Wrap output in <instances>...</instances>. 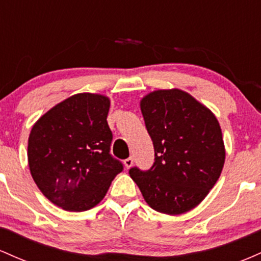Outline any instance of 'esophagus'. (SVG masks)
<instances>
[{
    "label": "esophagus",
    "mask_w": 261,
    "mask_h": 261,
    "mask_svg": "<svg viewBox=\"0 0 261 261\" xmlns=\"http://www.w3.org/2000/svg\"><path fill=\"white\" fill-rule=\"evenodd\" d=\"M124 164H125V167H126V169L131 168V167H133V164H134V158L133 157H128L127 160L124 161Z\"/></svg>",
    "instance_id": "1"
}]
</instances>
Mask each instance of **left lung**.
I'll return each mask as SVG.
<instances>
[{"mask_svg":"<svg viewBox=\"0 0 261 261\" xmlns=\"http://www.w3.org/2000/svg\"><path fill=\"white\" fill-rule=\"evenodd\" d=\"M153 141L154 163L130 176L149 207L180 215L207 196L222 172L226 149L215 114L181 89H158L140 101Z\"/></svg>","mask_w":261,"mask_h":261,"instance_id":"1","label":"left lung"}]
</instances>
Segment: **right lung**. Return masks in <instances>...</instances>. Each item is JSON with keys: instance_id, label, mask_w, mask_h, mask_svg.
<instances>
[{"instance_id": "right-lung-1", "label": "right lung", "mask_w": 261, "mask_h": 261, "mask_svg": "<svg viewBox=\"0 0 261 261\" xmlns=\"http://www.w3.org/2000/svg\"><path fill=\"white\" fill-rule=\"evenodd\" d=\"M110 99L79 93L56 104L33 125L28 163L37 187L66 211L94 207L122 170L110 154Z\"/></svg>"}]
</instances>
